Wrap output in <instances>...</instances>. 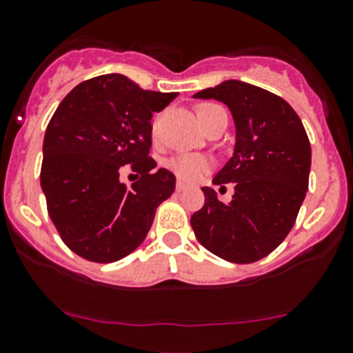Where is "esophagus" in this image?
Listing matches in <instances>:
<instances>
[{
  "label": "esophagus",
  "mask_w": 353,
  "mask_h": 353,
  "mask_svg": "<svg viewBox=\"0 0 353 353\" xmlns=\"http://www.w3.org/2000/svg\"><path fill=\"white\" fill-rule=\"evenodd\" d=\"M186 184H184V183H181V181H177V184H176V191H177V193H181V191H184V190H186Z\"/></svg>",
  "instance_id": "34e87169"
}]
</instances>
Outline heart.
Returning a JSON list of instances; mask_svg holds the SVG:
<instances>
[{"instance_id":"b5f03b06","label":"heart","mask_w":353,"mask_h":353,"mask_svg":"<svg viewBox=\"0 0 353 353\" xmlns=\"http://www.w3.org/2000/svg\"><path fill=\"white\" fill-rule=\"evenodd\" d=\"M208 107H214V105H200V107H198V112L205 110V108ZM152 132L153 134L157 132V124H153ZM167 167H169L179 179L188 181V183H194V181L200 179V177L210 169V160H208L207 157L201 155H179L176 157V159L169 160Z\"/></svg>"}]
</instances>
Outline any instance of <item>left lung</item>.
Instances as JSON below:
<instances>
[{
    "instance_id": "left-lung-1",
    "label": "left lung",
    "mask_w": 353,
    "mask_h": 353,
    "mask_svg": "<svg viewBox=\"0 0 353 353\" xmlns=\"http://www.w3.org/2000/svg\"><path fill=\"white\" fill-rule=\"evenodd\" d=\"M194 98L228 105L236 145L214 177V184L234 183L231 201L224 203L212 188H201L205 203L191 215V228L214 255L234 263L256 262L288 236L309 190L305 128L281 97L241 81H224Z\"/></svg>"
}]
</instances>
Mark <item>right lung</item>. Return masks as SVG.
Returning <instances> with one entry per match:
<instances>
[{
	"mask_svg": "<svg viewBox=\"0 0 353 353\" xmlns=\"http://www.w3.org/2000/svg\"><path fill=\"white\" fill-rule=\"evenodd\" d=\"M176 97L107 74L58 105L44 134L41 188L58 234L82 259L108 263L134 252L174 193L176 176L150 157V121ZM128 168L139 176L131 187L120 181Z\"/></svg>",
	"mask_w": 353,
	"mask_h": 353,
	"instance_id": "1",
	"label": "right lung"
}]
</instances>
